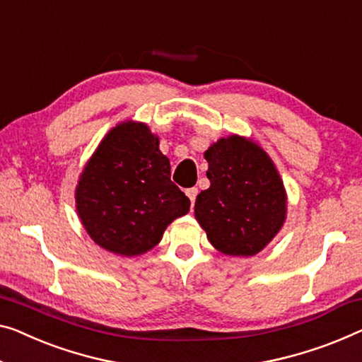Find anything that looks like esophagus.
Wrapping results in <instances>:
<instances>
[{"mask_svg":"<svg viewBox=\"0 0 362 362\" xmlns=\"http://www.w3.org/2000/svg\"><path fill=\"white\" fill-rule=\"evenodd\" d=\"M187 193V197L190 198V202H192V206H193V203H195V199H197V195H198V188H195V187H192V188H188V190L185 192Z\"/></svg>","mask_w":362,"mask_h":362,"instance_id":"34e87169","label":"esophagus"}]
</instances>
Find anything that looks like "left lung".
<instances>
[{"mask_svg":"<svg viewBox=\"0 0 362 362\" xmlns=\"http://www.w3.org/2000/svg\"><path fill=\"white\" fill-rule=\"evenodd\" d=\"M208 190L195 202V218L216 250L253 257L281 230L288 195L276 165L253 139L230 134L204 151Z\"/></svg>","mask_w":362,"mask_h":362,"instance_id":"1","label":"left lung"}]
</instances>
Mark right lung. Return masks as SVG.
<instances>
[{
    "instance_id": "obj_1",
    "label": "right lung",
    "mask_w": 362,
    "mask_h": 362,
    "mask_svg": "<svg viewBox=\"0 0 362 362\" xmlns=\"http://www.w3.org/2000/svg\"><path fill=\"white\" fill-rule=\"evenodd\" d=\"M76 211L97 245L122 257L154 249L167 226L187 214L190 199L170 180V163L146 123L113 127L86 163Z\"/></svg>"
}]
</instances>
